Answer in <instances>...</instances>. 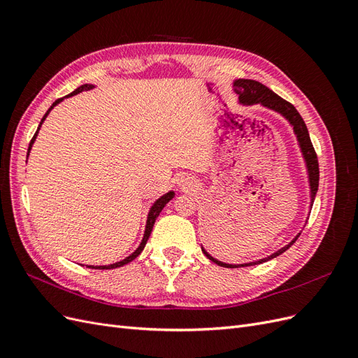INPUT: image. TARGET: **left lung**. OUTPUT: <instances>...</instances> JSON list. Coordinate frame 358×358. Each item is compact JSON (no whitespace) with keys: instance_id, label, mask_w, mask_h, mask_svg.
<instances>
[{"instance_id":"obj_1","label":"left lung","mask_w":358,"mask_h":358,"mask_svg":"<svg viewBox=\"0 0 358 358\" xmlns=\"http://www.w3.org/2000/svg\"><path fill=\"white\" fill-rule=\"evenodd\" d=\"M234 92L239 95V101L242 104L251 106V104H258L259 103V104L268 107V109H272V110L280 113L288 119V122L292 125V129H294V133L297 136L300 149H301L303 157H305V161H306V167H308V173H309V185H310V206H312L313 200H315V194L318 191V182H320L318 158H317L315 149H313V145L310 142L306 124H305V121H303V117L300 116V113L296 110V107L292 106L291 103H288L287 100L280 99L278 94H275L272 90H268L267 86H264L263 83H259L257 80H251V79H237V80H234ZM299 236H300V233L287 246L280 248L279 251H276L275 254L268 255L263 259H259V262L246 263V264H227V263L218 262V259H215L212 255L206 252L203 248H201V251L206 257L210 259V262L216 263L221 267L234 268V267L254 266V264H262L264 262H268V259H272V258L280 255L282 252H285L287 249L297 241Z\"/></svg>"}]
</instances>
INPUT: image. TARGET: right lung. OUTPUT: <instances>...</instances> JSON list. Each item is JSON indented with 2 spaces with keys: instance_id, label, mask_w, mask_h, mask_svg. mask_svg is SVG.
I'll use <instances>...</instances> for the list:
<instances>
[{
  "instance_id": "add662e5",
  "label": "right lung",
  "mask_w": 358,
  "mask_h": 358,
  "mask_svg": "<svg viewBox=\"0 0 358 358\" xmlns=\"http://www.w3.org/2000/svg\"><path fill=\"white\" fill-rule=\"evenodd\" d=\"M94 86L92 85H82V86H79L78 90H74L71 94H69L67 96H71V95H76V94H79V92H82V91H88V90H92ZM64 99H59V100H57L55 103H53L52 106H50V109L46 112V115L43 116V119H41V122H40V125H38V128H37V131H36V134H34V137L31 138V142H29V146H28V154H29V150H31V148H32V143H34V140H36V137H37V133H38V129H40V127H41V124H43V121H45L46 119V116L49 115V112L53 109V107H55L59 101H62ZM28 154H27V157H28ZM173 196H175V192L173 191H170V192H167V194H164V196L162 197H159L155 203H154V206L152 208H150V210H149V215H148V221H146V229H145V234H143V239H142V243L138 245V248L136 249V251L129 255V257H127L125 259H122V262H117V263H115V264H109V266H86V267H91V268H99V270H107V268H116V267H122V266H125V264H128L129 262H133L134 258H137L138 255H140V252L143 251V248H145V245H146V242H148V239H149V236H150V231H152V229H154V224H155V220L158 218V215H159V212L162 210V208H164V206L173 199Z\"/></svg>"
}]
</instances>
